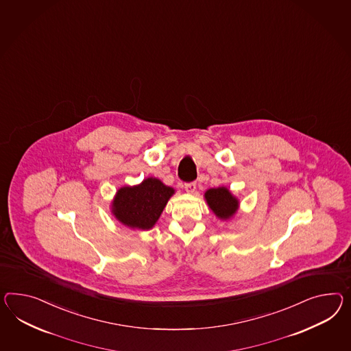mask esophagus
<instances>
[{
    "label": "esophagus",
    "mask_w": 351,
    "mask_h": 351,
    "mask_svg": "<svg viewBox=\"0 0 351 351\" xmlns=\"http://www.w3.org/2000/svg\"><path fill=\"white\" fill-rule=\"evenodd\" d=\"M184 189L189 192V193H195L196 192V183L195 182H189L184 184Z\"/></svg>",
    "instance_id": "1"
}]
</instances>
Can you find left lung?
I'll list each match as a JSON object with an SVG mask.
<instances>
[{
	"label": "left lung",
	"instance_id": "left-lung-1",
	"mask_svg": "<svg viewBox=\"0 0 351 351\" xmlns=\"http://www.w3.org/2000/svg\"><path fill=\"white\" fill-rule=\"evenodd\" d=\"M205 198L207 205L221 220H229L233 217L239 206L238 198L234 197L226 187L207 189Z\"/></svg>",
	"mask_w": 351,
	"mask_h": 351
}]
</instances>
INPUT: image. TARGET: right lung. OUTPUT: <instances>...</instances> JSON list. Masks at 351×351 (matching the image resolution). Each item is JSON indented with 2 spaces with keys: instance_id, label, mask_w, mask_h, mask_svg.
<instances>
[{
  "instance_id": "obj_1",
  "label": "right lung",
  "mask_w": 351,
  "mask_h": 351,
  "mask_svg": "<svg viewBox=\"0 0 351 351\" xmlns=\"http://www.w3.org/2000/svg\"><path fill=\"white\" fill-rule=\"evenodd\" d=\"M174 189L158 178H146L138 186L122 187L112 202V213L118 221L132 229L149 230L162 215Z\"/></svg>"
}]
</instances>
